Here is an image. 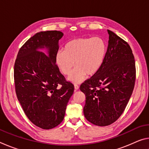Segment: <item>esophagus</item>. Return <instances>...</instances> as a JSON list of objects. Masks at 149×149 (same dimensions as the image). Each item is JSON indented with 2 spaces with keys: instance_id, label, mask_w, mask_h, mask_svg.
I'll list each match as a JSON object with an SVG mask.
<instances>
[{
  "instance_id": "34e87169",
  "label": "esophagus",
  "mask_w": 149,
  "mask_h": 149,
  "mask_svg": "<svg viewBox=\"0 0 149 149\" xmlns=\"http://www.w3.org/2000/svg\"><path fill=\"white\" fill-rule=\"evenodd\" d=\"M74 88H75V90L76 91V90H77V89H79V86H78L77 85L75 84V85H74Z\"/></svg>"
}]
</instances>
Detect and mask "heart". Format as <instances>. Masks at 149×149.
I'll list each match as a JSON object with an SVG mask.
<instances>
[{
    "mask_svg": "<svg viewBox=\"0 0 149 149\" xmlns=\"http://www.w3.org/2000/svg\"><path fill=\"white\" fill-rule=\"evenodd\" d=\"M107 53V45L100 37L77 38L68 42L64 51L55 55V63L60 72L69 75L71 81L79 84L87 75L93 76L99 72L104 64ZM75 63H74V62Z\"/></svg>",
    "mask_w": 149,
    "mask_h": 149,
    "instance_id": "heart-1",
    "label": "heart"
}]
</instances>
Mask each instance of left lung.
I'll use <instances>...</instances> for the list:
<instances>
[{"label":"left lung","instance_id":"1","mask_svg":"<svg viewBox=\"0 0 149 149\" xmlns=\"http://www.w3.org/2000/svg\"><path fill=\"white\" fill-rule=\"evenodd\" d=\"M107 56L99 72L81 85L85 95L84 116L93 124L109 125L124 111L135 86V62L127 42L108 30Z\"/></svg>","mask_w":149,"mask_h":149}]
</instances>
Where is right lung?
I'll return each instance as SVG.
<instances>
[{"label": "right lung", "instance_id": "1", "mask_svg": "<svg viewBox=\"0 0 149 149\" xmlns=\"http://www.w3.org/2000/svg\"><path fill=\"white\" fill-rule=\"evenodd\" d=\"M63 35L59 31L37 33L20 48L14 64L17 99L29 120L43 130L62 122L74 91V85L65 80L55 63ZM45 47L47 55L40 50Z\"/></svg>", "mask_w": 149, "mask_h": 149}]
</instances>
